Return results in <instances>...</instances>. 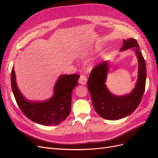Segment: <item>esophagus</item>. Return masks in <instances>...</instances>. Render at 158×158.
Instances as JSON below:
<instances>
[{"mask_svg": "<svg viewBox=\"0 0 158 158\" xmlns=\"http://www.w3.org/2000/svg\"><path fill=\"white\" fill-rule=\"evenodd\" d=\"M86 81H87L86 76H84V75H80L79 80H78V82H79L80 84L84 85V84H85V83H86Z\"/></svg>", "mask_w": 158, "mask_h": 158, "instance_id": "1", "label": "esophagus"}]
</instances>
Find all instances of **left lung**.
Returning a JSON list of instances; mask_svg holds the SVG:
<instances>
[{
  "label": "left lung",
  "instance_id": "left-lung-1",
  "mask_svg": "<svg viewBox=\"0 0 158 158\" xmlns=\"http://www.w3.org/2000/svg\"><path fill=\"white\" fill-rule=\"evenodd\" d=\"M133 47H135L138 60V78L136 87L131 94L116 96L107 89L105 84L109 70L107 61L96 65L91 71L87 85L94 107L99 116L107 120H117L129 115L139 106L144 94L146 80V63L136 40L133 38L124 40L121 51Z\"/></svg>",
  "mask_w": 158,
  "mask_h": 158
}]
</instances>
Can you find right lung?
<instances>
[{
	"label": "right lung",
	"mask_w": 158,
	"mask_h": 158,
	"mask_svg": "<svg viewBox=\"0 0 158 158\" xmlns=\"http://www.w3.org/2000/svg\"><path fill=\"white\" fill-rule=\"evenodd\" d=\"M78 74L62 75L55 85L54 95L44 102H27L19 91L14 68L11 73V86L18 106L31 121L42 125H56L69 116L71 108L72 92L78 84Z\"/></svg>",
	"instance_id": "add662e5"
}]
</instances>
